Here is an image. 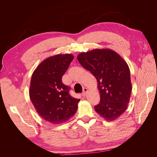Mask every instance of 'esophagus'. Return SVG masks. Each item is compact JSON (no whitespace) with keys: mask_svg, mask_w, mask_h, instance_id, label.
<instances>
[{"mask_svg":"<svg viewBox=\"0 0 157 157\" xmlns=\"http://www.w3.org/2000/svg\"><path fill=\"white\" fill-rule=\"evenodd\" d=\"M88 90L86 88H84L83 89V92L82 93V96H85L86 95L88 94Z\"/></svg>","mask_w":157,"mask_h":157,"instance_id":"esophagus-1","label":"esophagus"}]
</instances>
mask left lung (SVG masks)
I'll return each instance as SVG.
<instances>
[{"label": "left lung", "mask_w": 157, "mask_h": 157, "mask_svg": "<svg viewBox=\"0 0 157 157\" xmlns=\"http://www.w3.org/2000/svg\"><path fill=\"white\" fill-rule=\"evenodd\" d=\"M77 59L98 81L100 101L95 111L106 121H115L125 112L130 101L132 87L128 64L116 52L107 48L82 52Z\"/></svg>", "instance_id": "obj_1"}]
</instances>
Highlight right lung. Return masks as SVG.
Masks as SVG:
<instances>
[{
	"mask_svg": "<svg viewBox=\"0 0 157 157\" xmlns=\"http://www.w3.org/2000/svg\"><path fill=\"white\" fill-rule=\"evenodd\" d=\"M74 56L71 54L49 57L38 65L32 75L29 97L36 111L46 121L59 124L77 112L80 99L69 95L62 77Z\"/></svg>",
	"mask_w": 157,
	"mask_h": 157,
	"instance_id": "obj_1",
	"label": "right lung"
}]
</instances>
